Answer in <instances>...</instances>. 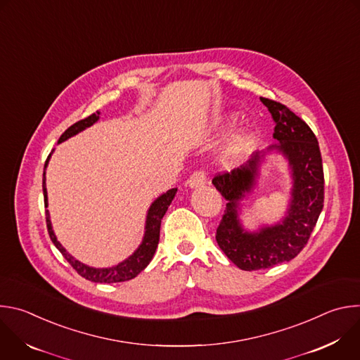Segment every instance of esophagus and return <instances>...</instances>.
I'll use <instances>...</instances> for the list:
<instances>
[{"instance_id":"1","label":"esophagus","mask_w":360,"mask_h":360,"mask_svg":"<svg viewBox=\"0 0 360 360\" xmlns=\"http://www.w3.org/2000/svg\"><path fill=\"white\" fill-rule=\"evenodd\" d=\"M207 178H208V176H207V172H205V171H202V169L195 171V172L189 176V179H188V185H189L191 188H199V186L207 184Z\"/></svg>"}]
</instances>
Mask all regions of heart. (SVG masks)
Wrapping results in <instances>:
<instances>
[{"instance_id":"heart-1","label":"heart","mask_w":360,"mask_h":360,"mask_svg":"<svg viewBox=\"0 0 360 360\" xmlns=\"http://www.w3.org/2000/svg\"><path fill=\"white\" fill-rule=\"evenodd\" d=\"M243 148H245V141H243V139H236V141H233V142L231 143V146L228 148V150H226L228 158H236V157H239L240 153H242V150H243Z\"/></svg>"}]
</instances>
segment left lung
Returning <instances> with one entry per match:
<instances>
[{"label":"left lung","instance_id":"8db88e82","mask_svg":"<svg viewBox=\"0 0 360 360\" xmlns=\"http://www.w3.org/2000/svg\"><path fill=\"white\" fill-rule=\"evenodd\" d=\"M275 122L274 138L288 158L292 176V202L282 224L249 233L238 219V200L249 192L258 172L259 153L240 168L218 174L212 184L228 200L217 229V242L228 258L242 271H258L293 259L304 248L323 208L325 178L322 155L314 131L286 105L261 96Z\"/></svg>","mask_w":360,"mask_h":360}]
</instances>
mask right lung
<instances>
[{
  "label": "right lung",
  "instance_id": "1",
  "mask_svg": "<svg viewBox=\"0 0 360 360\" xmlns=\"http://www.w3.org/2000/svg\"><path fill=\"white\" fill-rule=\"evenodd\" d=\"M99 118V112L96 111L95 114H91L89 117L75 122L74 125H71L58 139V142H63L71 136H74L75 134L84 131L85 128L91 127L92 124H95ZM51 153L48 155L44 168H46L48 161H49ZM42 191H44V203L46 207V188H45V172L42 176ZM176 193V188L169 189L167 193L161 195L155 202L150 205V208L148 211V217H146V226H145V236L143 240L141 243V246L134 252V255H131L129 258L124 262H121L117 266L112 268H105V269H96V268H89L81 262H78L77 259H74L72 256L63 248V245L57 240L53 226H51V221H49V215L48 211H45V217H46V229L49 233L51 240L57 246V249L63 253L64 258L67 259V262H70V265L85 279L91 281V282H96V283H117V282H124V281H129L132 278H135L141 271H143L149 262L153 258V253L157 250L158 242H160V229H161V221L168 210V207L171 205L174 196Z\"/></svg>",
  "mask_w": 360,
  "mask_h": 360
}]
</instances>
